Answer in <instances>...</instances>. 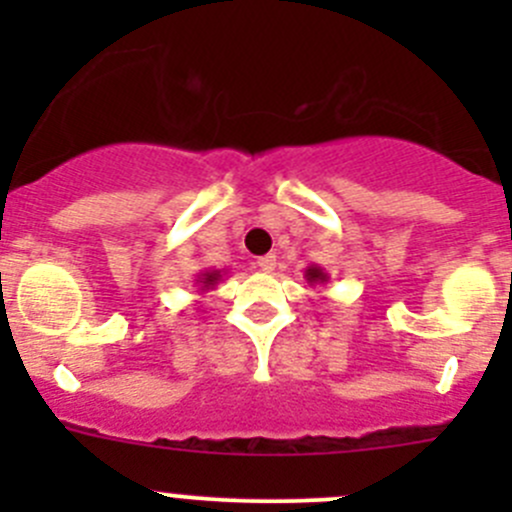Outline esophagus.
<instances>
[{
    "label": "esophagus",
    "instance_id": "esophagus-1",
    "mask_svg": "<svg viewBox=\"0 0 512 512\" xmlns=\"http://www.w3.org/2000/svg\"><path fill=\"white\" fill-rule=\"evenodd\" d=\"M275 265H277V257L275 255L257 257V267H260L262 272H272V270H275Z\"/></svg>",
    "mask_w": 512,
    "mask_h": 512
}]
</instances>
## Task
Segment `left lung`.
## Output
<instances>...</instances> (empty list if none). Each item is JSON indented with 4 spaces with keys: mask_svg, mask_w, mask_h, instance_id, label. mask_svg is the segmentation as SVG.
<instances>
[{
    "mask_svg": "<svg viewBox=\"0 0 512 512\" xmlns=\"http://www.w3.org/2000/svg\"><path fill=\"white\" fill-rule=\"evenodd\" d=\"M304 280H307L309 285H327L329 272H324L319 265H309L307 270H304Z\"/></svg>",
    "mask_w": 512,
    "mask_h": 512,
    "instance_id": "1",
    "label": "left lung"
}]
</instances>
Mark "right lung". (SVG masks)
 I'll return each instance as SVG.
<instances>
[{"label": "right lung", "instance_id": "1", "mask_svg": "<svg viewBox=\"0 0 512 512\" xmlns=\"http://www.w3.org/2000/svg\"><path fill=\"white\" fill-rule=\"evenodd\" d=\"M225 275H227L225 270H203V272H198V277H195V287H198L200 292H208V289H213L215 285H218Z\"/></svg>", "mask_w": 512, "mask_h": 512}]
</instances>
